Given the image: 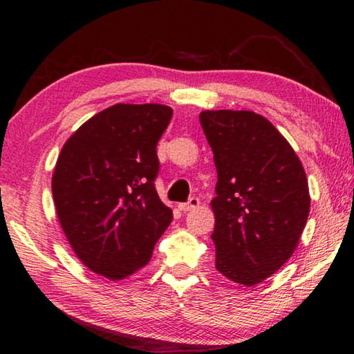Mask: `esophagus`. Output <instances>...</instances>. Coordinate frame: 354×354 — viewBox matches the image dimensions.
Wrapping results in <instances>:
<instances>
[{
    "label": "esophagus",
    "mask_w": 354,
    "mask_h": 354,
    "mask_svg": "<svg viewBox=\"0 0 354 354\" xmlns=\"http://www.w3.org/2000/svg\"><path fill=\"white\" fill-rule=\"evenodd\" d=\"M198 206H200V200L195 198V196H192L187 203H181V205H178V209L183 212H189V211H192V209H195Z\"/></svg>",
    "instance_id": "esophagus-1"
}]
</instances>
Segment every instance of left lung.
Segmentation results:
<instances>
[{
	"mask_svg": "<svg viewBox=\"0 0 354 354\" xmlns=\"http://www.w3.org/2000/svg\"><path fill=\"white\" fill-rule=\"evenodd\" d=\"M218 181L211 201L215 268L256 286L297 250L310 196L301 160L266 117L251 111H203Z\"/></svg>",
	"mask_w": 354,
	"mask_h": 354,
	"instance_id": "obj_1",
	"label": "left lung"
}]
</instances>
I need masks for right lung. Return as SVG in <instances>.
Returning a JSON list of instances; mask_svg holds the SVG:
<instances>
[{
  "label": "right lung",
  "instance_id": "1",
  "mask_svg": "<svg viewBox=\"0 0 354 354\" xmlns=\"http://www.w3.org/2000/svg\"><path fill=\"white\" fill-rule=\"evenodd\" d=\"M173 109L113 104L64 143L51 179L62 231L84 266L111 281L147 266L173 212L159 200L156 145Z\"/></svg>",
  "mask_w": 354,
  "mask_h": 354
}]
</instances>
